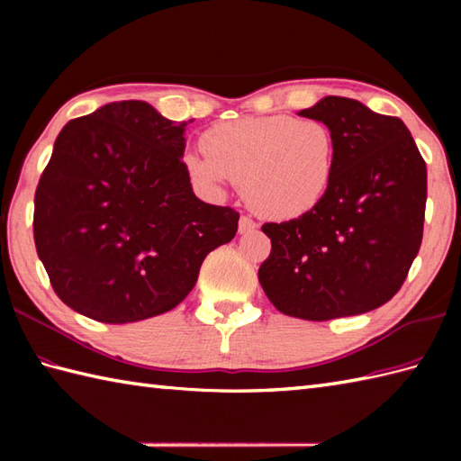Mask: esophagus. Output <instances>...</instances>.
<instances>
[{
	"instance_id": "esophagus-1",
	"label": "esophagus",
	"mask_w": 461,
	"mask_h": 461,
	"mask_svg": "<svg viewBox=\"0 0 461 461\" xmlns=\"http://www.w3.org/2000/svg\"><path fill=\"white\" fill-rule=\"evenodd\" d=\"M258 228V223L253 221L249 215H241L240 218V233H249Z\"/></svg>"
}]
</instances>
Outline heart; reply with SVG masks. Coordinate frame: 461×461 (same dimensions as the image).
<instances>
[{"label":"heart","mask_w":461,"mask_h":461,"mask_svg":"<svg viewBox=\"0 0 461 461\" xmlns=\"http://www.w3.org/2000/svg\"><path fill=\"white\" fill-rule=\"evenodd\" d=\"M200 144L205 156L184 160L190 178L208 188L240 184L251 208L269 220L315 210L335 174V134L317 119L269 114L218 122Z\"/></svg>","instance_id":"heart-1"}]
</instances>
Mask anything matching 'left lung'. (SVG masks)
Listing matches in <instances>:
<instances>
[{
	"instance_id": "8db88e82",
	"label": "left lung",
	"mask_w": 461,
	"mask_h": 461,
	"mask_svg": "<svg viewBox=\"0 0 461 461\" xmlns=\"http://www.w3.org/2000/svg\"><path fill=\"white\" fill-rule=\"evenodd\" d=\"M335 134V174L315 210L263 223L271 240L259 283L289 317L329 321L393 299L418 256L426 212V162L398 116L345 96L299 113Z\"/></svg>"
}]
</instances>
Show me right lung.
Segmentation results:
<instances>
[{"instance_id": "obj_1", "label": "right lung", "mask_w": 461, "mask_h": 461, "mask_svg": "<svg viewBox=\"0 0 461 461\" xmlns=\"http://www.w3.org/2000/svg\"><path fill=\"white\" fill-rule=\"evenodd\" d=\"M188 122L144 101L65 124L35 190L33 238L65 305L99 322L174 309L240 213L195 198L182 162Z\"/></svg>"}]
</instances>
